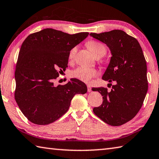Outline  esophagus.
Returning <instances> with one entry per match:
<instances>
[{"mask_svg": "<svg viewBox=\"0 0 159 159\" xmlns=\"http://www.w3.org/2000/svg\"><path fill=\"white\" fill-rule=\"evenodd\" d=\"M87 87H88V92H90L92 91V88H91V87H90V85H88Z\"/></svg>", "mask_w": 159, "mask_h": 159, "instance_id": "esophagus-1", "label": "esophagus"}]
</instances>
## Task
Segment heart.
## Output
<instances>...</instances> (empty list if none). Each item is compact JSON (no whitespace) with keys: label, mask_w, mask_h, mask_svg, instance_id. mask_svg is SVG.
Masks as SVG:
<instances>
[{"label":"heart","mask_w":159,"mask_h":159,"mask_svg":"<svg viewBox=\"0 0 159 159\" xmlns=\"http://www.w3.org/2000/svg\"><path fill=\"white\" fill-rule=\"evenodd\" d=\"M87 46L94 56L102 57L104 56L107 51L106 46L99 42L95 40H89L87 42ZM76 52V48H71L69 53V58L72 59L74 57ZM97 70L94 69L89 68L85 66H80L71 71V76L85 83H89L93 78L98 75Z\"/></svg>","instance_id":"heart-1"}]
</instances>
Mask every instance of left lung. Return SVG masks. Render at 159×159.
I'll return each mask as SVG.
<instances>
[{
  "label": "left lung",
  "instance_id": "obj_1",
  "mask_svg": "<svg viewBox=\"0 0 159 159\" xmlns=\"http://www.w3.org/2000/svg\"><path fill=\"white\" fill-rule=\"evenodd\" d=\"M89 35L104 43L112 57L102 79L115 81L107 88H92L103 96V103L94 113L111 126H120L132 120L143 106L148 89L147 63L138 40L121 30Z\"/></svg>",
  "mask_w": 159,
  "mask_h": 159
}]
</instances>
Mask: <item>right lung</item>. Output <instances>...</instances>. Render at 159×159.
Listing matches in <instances>:
<instances>
[{
	"mask_svg": "<svg viewBox=\"0 0 159 159\" xmlns=\"http://www.w3.org/2000/svg\"><path fill=\"white\" fill-rule=\"evenodd\" d=\"M88 34L46 28L30 34L23 42L14 75V98L31 122L47 125L55 122L67 112L75 94L87 92L86 85L76 79L57 86L53 80L68 67L71 48Z\"/></svg>",
	"mask_w": 159,
	"mask_h": 159,
	"instance_id": "1",
	"label": "right lung"
}]
</instances>
